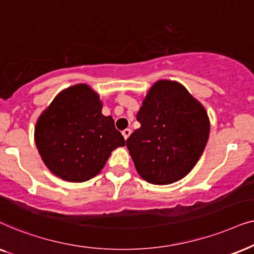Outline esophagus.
I'll return each mask as SVG.
<instances>
[{
  "label": "esophagus",
  "mask_w": 254,
  "mask_h": 254,
  "mask_svg": "<svg viewBox=\"0 0 254 254\" xmlns=\"http://www.w3.org/2000/svg\"><path fill=\"white\" fill-rule=\"evenodd\" d=\"M123 136H124V138L125 139H127V138H129V136L131 134V129H125V130H123Z\"/></svg>",
  "instance_id": "esophagus-1"
}]
</instances>
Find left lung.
Returning <instances> with one entry per match:
<instances>
[{
  "instance_id": "8db88e82",
  "label": "left lung",
  "mask_w": 254,
  "mask_h": 254,
  "mask_svg": "<svg viewBox=\"0 0 254 254\" xmlns=\"http://www.w3.org/2000/svg\"><path fill=\"white\" fill-rule=\"evenodd\" d=\"M139 129L127 139L138 174L153 185L181 180L203 153L210 123L203 106L181 83L157 81L137 114Z\"/></svg>"
}]
</instances>
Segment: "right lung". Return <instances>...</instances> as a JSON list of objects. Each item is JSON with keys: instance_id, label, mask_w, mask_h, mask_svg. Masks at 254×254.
Instances as JSON below:
<instances>
[{"instance_id": "obj_1", "label": "right lung", "mask_w": 254, "mask_h": 254, "mask_svg": "<svg viewBox=\"0 0 254 254\" xmlns=\"http://www.w3.org/2000/svg\"><path fill=\"white\" fill-rule=\"evenodd\" d=\"M100 96L87 84L64 90L40 115L36 146L44 164L57 177L84 182L104 167L110 153L124 146L111 116H103Z\"/></svg>"}]
</instances>
